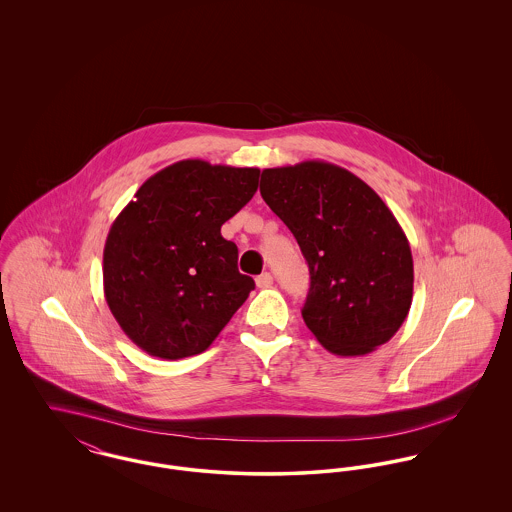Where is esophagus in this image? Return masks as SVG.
I'll return each instance as SVG.
<instances>
[{
  "mask_svg": "<svg viewBox=\"0 0 512 512\" xmlns=\"http://www.w3.org/2000/svg\"><path fill=\"white\" fill-rule=\"evenodd\" d=\"M255 282H257V288H270L272 286V274L263 272L261 276L255 278Z\"/></svg>",
  "mask_w": 512,
  "mask_h": 512,
  "instance_id": "1",
  "label": "esophagus"
}]
</instances>
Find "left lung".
Returning a JSON list of instances; mask_svg holds the SVG:
<instances>
[{
	"instance_id": "obj_1",
	"label": "left lung",
	"mask_w": 512,
	"mask_h": 512,
	"mask_svg": "<svg viewBox=\"0 0 512 512\" xmlns=\"http://www.w3.org/2000/svg\"><path fill=\"white\" fill-rule=\"evenodd\" d=\"M261 195L307 259L301 315L315 338L340 357L390 341L413 303V255L380 195L324 161L265 169Z\"/></svg>"
}]
</instances>
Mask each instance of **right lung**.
<instances>
[{"label": "right lung", "mask_w": 512, "mask_h": 512, "mask_svg": "<svg viewBox=\"0 0 512 512\" xmlns=\"http://www.w3.org/2000/svg\"><path fill=\"white\" fill-rule=\"evenodd\" d=\"M259 172L178 161L147 178L111 224L105 301L149 355L176 361L203 353L255 288L220 226L257 192Z\"/></svg>", "instance_id": "1"}]
</instances>
